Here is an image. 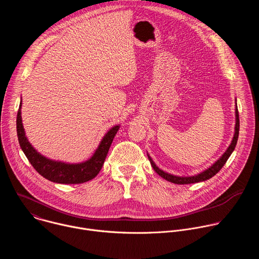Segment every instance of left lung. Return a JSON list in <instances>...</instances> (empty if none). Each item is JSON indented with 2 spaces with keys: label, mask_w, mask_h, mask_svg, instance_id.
I'll return each instance as SVG.
<instances>
[{
  "label": "left lung",
  "mask_w": 259,
  "mask_h": 259,
  "mask_svg": "<svg viewBox=\"0 0 259 259\" xmlns=\"http://www.w3.org/2000/svg\"><path fill=\"white\" fill-rule=\"evenodd\" d=\"M235 114H236V125H235V133L233 136V139L231 141V144L229 145V147L227 149V151L221 155V157L215 161L210 167H208L207 169H205L204 171L195 174V175H191V176H178V175H174L171 173H168L162 169H160L156 163L154 162V160L151 158V156L147 154V157H149V160L151 162L152 167L154 168V170L164 179L176 183V184H190V183H196V182H201V181H205L211 177H213L216 173L219 172V170L224 167V165L227 163L228 159L231 157L232 153L234 152L235 147L237 145V141H238V137H239V129H240V120H239V113H238V106H237V99H236V108H235Z\"/></svg>",
  "instance_id": "obj_1"
}]
</instances>
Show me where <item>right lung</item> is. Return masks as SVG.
<instances>
[{"mask_svg":"<svg viewBox=\"0 0 259 259\" xmlns=\"http://www.w3.org/2000/svg\"><path fill=\"white\" fill-rule=\"evenodd\" d=\"M21 104L22 101L20 100L16 119L19 145L29 163L38 171L39 174L55 183L78 184L93 179L99 173L105 161L110 144H112L114 137L120 129V125L112 127L104 134L94 154L87 161L81 163H66L55 161L40 154L28 141L21 119Z\"/></svg>","mask_w":259,"mask_h":259,"instance_id":"obj_1","label":"right lung"}]
</instances>
